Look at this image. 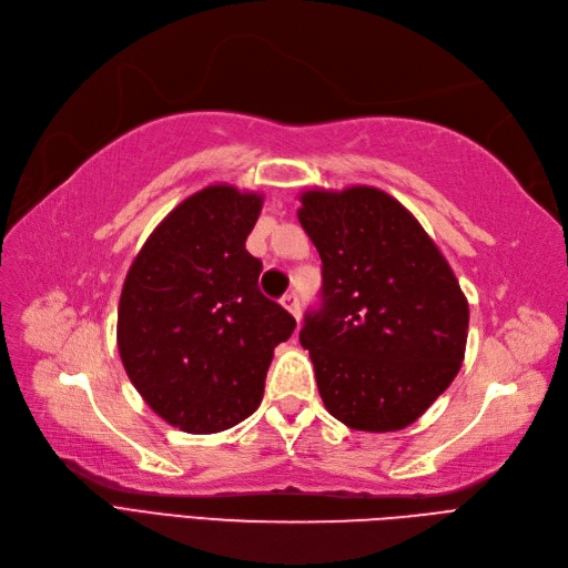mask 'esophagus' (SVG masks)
I'll return each instance as SVG.
<instances>
[{
    "mask_svg": "<svg viewBox=\"0 0 568 568\" xmlns=\"http://www.w3.org/2000/svg\"><path fill=\"white\" fill-rule=\"evenodd\" d=\"M281 304L290 311L292 316H295V318L300 321V316H302V306H300V297L295 295V292H287V295L281 300Z\"/></svg>",
    "mask_w": 568,
    "mask_h": 568,
    "instance_id": "esophagus-1",
    "label": "esophagus"
}]
</instances>
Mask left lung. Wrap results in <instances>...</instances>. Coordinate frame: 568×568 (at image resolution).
<instances>
[{
    "instance_id": "left-lung-1",
    "label": "left lung",
    "mask_w": 568,
    "mask_h": 568,
    "mask_svg": "<svg viewBox=\"0 0 568 568\" xmlns=\"http://www.w3.org/2000/svg\"><path fill=\"white\" fill-rule=\"evenodd\" d=\"M297 216L323 262L300 342L327 413L361 432L413 425L465 358L469 306L453 268L379 189L306 191Z\"/></svg>"
}]
</instances>
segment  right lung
Here are the masks:
<instances>
[{
    "label": "right lung",
    "mask_w": 568,
    "mask_h": 568,
    "mask_svg": "<svg viewBox=\"0 0 568 568\" xmlns=\"http://www.w3.org/2000/svg\"><path fill=\"white\" fill-rule=\"evenodd\" d=\"M264 195L214 184L162 219L126 273L118 349L126 375L164 423L224 432L264 396L273 349L295 318L262 295V262L245 241Z\"/></svg>",
    "instance_id": "right-lung-1"
}]
</instances>
